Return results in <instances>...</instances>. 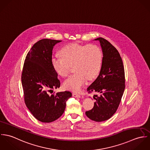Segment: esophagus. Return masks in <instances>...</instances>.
Listing matches in <instances>:
<instances>
[{
    "mask_svg": "<svg viewBox=\"0 0 150 150\" xmlns=\"http://www.w3.org/2000/svg\"><path fill=\"white\" fill-rule=\"evenodd\" d=\"M73 96L76 98H81V95L80 94H78L76 93H73Z\"/></svg>",
    "mask_w": 150,
    "mask_h": 150,
    "instance_id": "esophagus-1",
    "label": "esophagus"
}]
</instances>
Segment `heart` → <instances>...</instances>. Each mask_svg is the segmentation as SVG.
I'll return each instance as SVG.
<instances>
[{"instance_id":"heart-1","label":"heart","mask_w":150,"mask_h":150,"mask_svg":"<svg viewBox=\"0 0 150 150\" xmlns=\"http://www.w3.org/2000/svg\"><path fill=\"white\" fill-rule=\"evenodd\" d=\"M61 57H54L51 59L54 69L59 76H68L71 66H74V74L64 82V88L79 92L86 83L100 71L102 63V52L95 44L73 43L65 45L59 51Z\"/></svg>"}]
</instances>
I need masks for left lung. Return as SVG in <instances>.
I'll use <instances>...</instances> for the list:
<instances>
[{"label":"left lung","mask_w":150,"mask_h":150,"mask_svg":"<svg viewBox=\"0 0 150 150\" xmlns=\"http://www.w3.org/2000/svg\"><path fill=\"white\" fill-rule=\"evenodd\" d=\"M103 57L100 73L87 88L89 93H99L92 109L86 112L91 120L104 121L110 118L118 109L125 88L124 66L118 50L107 40L99 38Z\"/></svg>","instance_id":"obj_1"}]
</instances>
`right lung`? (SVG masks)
<instances>
[{
	"mask_svg": "<svg viewBox=\"0 0 150 150\" xmlns=\"http://www.w3.org/2000/svg\"><path fill=\"white\" fill-rule=\"evenodd\" d=\"M61 42L48 39L34 44L27 54L22 71L25 103L33 117L42 122H51L64 112L69 91L55 93L60 80L52 65V52L55 44Z\"/></svg>",
	"mask_w": 150,
	"mask_h": 150,
	"instance_id": "add662e5",
	"label": "right lung"
}]
</instances>
